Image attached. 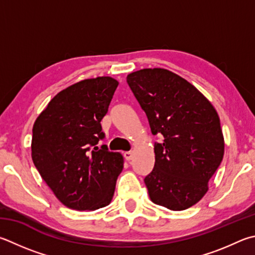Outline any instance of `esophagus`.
I'll list each match as a JSON object with an SVG mask.
<instances>
[{"instance_id":"1","label":"esophagus","mask_w":255,"mask_h":255,"mask_svg":"<svg viewBox=\"0 0 255 255\" xmlns=\"http://www.w3.org/2000/svg\"><path fill=\"white\" fill-rule=\"evenodd\" d=\"M132 156H133V154H132L131 151L124 152V157H125V158H126V160H131L132 159Z\"/></svg>"}]
</instances>
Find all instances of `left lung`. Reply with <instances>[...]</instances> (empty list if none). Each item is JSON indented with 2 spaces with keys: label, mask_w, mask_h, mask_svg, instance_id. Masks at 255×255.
<instances>
[{
  "label": "left lung",
  "mask_w": 255,
  "mask_h": 255,
  "mask_svg": "<svg viewBox=\"0 0 255 255\" xmlns=\"http://www.w3.org/2000/svg\"><path fill=\"white\" fill-rule=\"evenodd\" d=\"M155 142V165L143 182L150 200L172 211L196 204L224 155V138L215 108L192 83L161 68L127 76Z\"/></svg>",
  "instance_id": "1"
}]
</instances>
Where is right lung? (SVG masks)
Instances as JSON below:
<instances>
[{"label":"right lung","instance_id":"right-lung-1","mask_svg":"<svg viewBox=\"0 0 255 255\" xmlns=\"http://www.w3.org/2000/svg\"><path fill=\"white\" fill-rule=\"evenodd\" d=\"M118 81L86 79L60 91L33 125L32 160L58 200L77 211H94L113 200L123 156L97 146L105 138L101 119Z\"/></svg>","mask_w":255,"mask_h":255}]
</instances>
